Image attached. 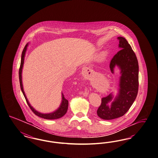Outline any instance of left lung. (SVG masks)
<instances>
[{
  "label": "left lung",
  "instance_id": "8db88e82",
  "mask_svg": "<svg viewBox=\"0 0 158 158\" xmlns=\"http://www.w3.org/2000/svg\"><path fill=\"white\" fill-rule=\"evenodd\" d=\"M118 39L119 40L120 50L111 60L110 68L112 73H114L115 67H118L120 69L119 88L115 97L111 93L102 98L97 113L102 119H114L123 116L133 104L138 93L137 58L126 39L122 36Z\"/></svg>",
  "mask_w": 158,
  "mask_h": 158
}]
</instances>
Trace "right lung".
Masks as SVG:
<instances>
[{
    "label": "right lung",
    "mask_w": 158,
    "mask_h": 158,
    "mask_svg": "<svg viewBox=\"0 0 158 158\" xmlns=\"http://www.w3.org/2000/svg\"><path fill=\"white\" fill-rule=\"evenodd\" d=\"M29 43H27L25 45V48H24V50L23 51L22 55H21V64H20V67L19 69V83H20V87H21V90L23 92V94L24 95V97L26 100V101L28 104L29 108L31 110H32V112L36 115H37L39 117L42 118L43 119H59L60 118L62 117L64 115H65L67 113L68 108V101L67 99L65 98L64 96L62 93V101L61 102V104L60 106L58 108L57 110L54 111L53 112L51 113H48V114H43L41 112H39L38 111L35 110V108H33L32 106L30 104L27 98V96L25 94V92L24 91V88H23V81H22V71H23V65H24V58H25V53L27 50V48L28 46Z\"/></svg>",
    "instance_id": "add662e5"
}]
</instances>
